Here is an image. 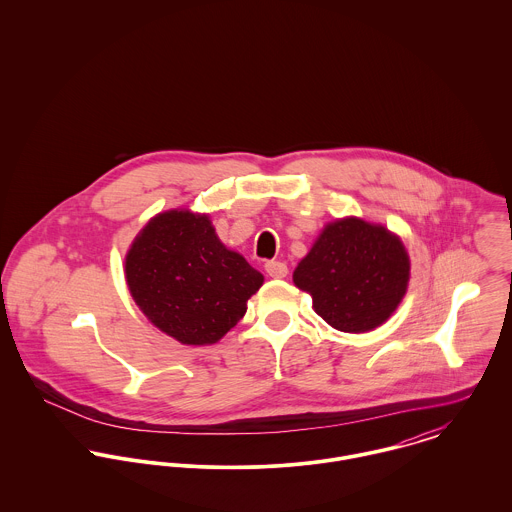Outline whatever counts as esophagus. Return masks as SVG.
I'll return each mask as SVG.
<instances>
[{"label": "esophagus", "instance_id": "1", "mask_svg": "<svg viewBox=\"0 0 512 512\" xmlns=\"http://www.w3.org/2000/svg\"><path fill=\"white\" fill-rule=\"evenodd\" d=\"M266 272L270 278H286L288 276V266L286 262H280V260H270L266 262Z\"/></svg>", "mask_w": 512, "mask_h": 512}]
</instances>
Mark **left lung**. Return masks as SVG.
<instances>
[{"label":"left lung","mask_w":512,"mask_h":512,"mask_svg":"<svg viewBox=\"0 0 512 512\" xmlns=\"http://www.w3.org/2000/svg\"><path fill=\"white\" fill-rule=\"evenodd\" d=\"M410 278L404 244L384 226L361 219L327 224L293 272L315 313L345 333L382 325L402 301Z\"/></svg>","instance_id":"1"}]
</instances>
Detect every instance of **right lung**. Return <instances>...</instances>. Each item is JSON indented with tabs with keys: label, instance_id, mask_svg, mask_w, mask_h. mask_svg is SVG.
Segmentation results:
<instances>
[{
	"label": "right lung",
	"instance_id": "right-lung-1",
	"mask_svg": "<svg viewBox=\"0 0 512 512\" xmlns=\"http://www.w3.org/2000/svg\"><path fill=\"white\" fill-rule=\"evenodd\" d=\"M126 280L155 327L183 345H211L244 317L264 276L224 248L209 217L169 211L134 240Z\"/></svg>",
	"mask_w": 512,
	"mask_h": 512
}]
</instances>
